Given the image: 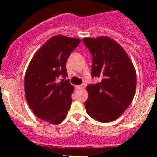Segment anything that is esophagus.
<instances>
[{
	"label": "esophagus",
	"mask_w": 157,
	"mask_h": 157,
	"mask_svg": "<svg viewBox=\"0 0 157 157\" xmlns=\"http://www.w3.org/2000/svg\"><path fill=\"white\" fill-rule=\"evenodd\" d=\"M76 88H77V89H85V88H86V84L82 83V84L80 85V86H77Z\"/></svg>",
	"instance_id": "esophagus-1"
}]
</instances>
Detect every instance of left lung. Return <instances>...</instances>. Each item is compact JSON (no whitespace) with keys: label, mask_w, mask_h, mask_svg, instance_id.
I'll return each instance as SVG.
<instances>
[{"label":"left lung","mask_w":157,"mask_h":157,"mask_svg":"<svg viewBox=\"0 0 157 157\" xmlns=\"http://www.w3.org/2000/svg\"><path fill=\"white\" fill-rule=\"evenodd\" d=\"M92 55L91 76L100 82L87 86L86 112L94 120L109 122L117 119L134 99L136 75L123 48L108 37L83 38Z\"/></svg>","instance_id":"1"}]
</instances>
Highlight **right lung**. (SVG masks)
<instances>
[{"label":"right lung","mask_w":157,"mask_h":157,"mask_svg":"<svg viewBox=\"0 0 157 157\" xmlns=\"http://www.w3.org/2000/svg\"><path fill=\"white\" fill-rule=\"evenodd\" d=\"M80 40L56 35L48 40L32 57L24 78L26 101L37 117L60 123L67 115L74 87L66 80V63ZM61 77L62 80L59 81Z\"/></svg>","instance_id":"1"}]
</instances>
